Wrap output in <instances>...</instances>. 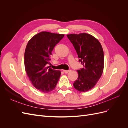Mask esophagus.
Here are the masks:
<instances>
[{
	"label": "esophagus",
	"instance_id": "esophagus-1",
	"mask_svg": "<svg viewBox=\"0 0 128 128\" xmlns=\"http://www.w3.org/2000/svg\"><path fill=\"white\" fill-rule=\"evenodd\" d=\"M69 72H70V70H64V72H65V73H68Z\"/></svg>",
	"mask_w": 128,
	"mask_h": 128
}]
</instances>
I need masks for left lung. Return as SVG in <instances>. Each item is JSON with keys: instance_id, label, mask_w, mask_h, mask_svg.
Masks as SVG:
<instances>
[{"instance_id": "8db88e82", "label": "left lung", "mask_w": 128, "mask_h": 128, "mask_svg": "<svg viewBox=\"0 0 128 128\" xmlns=\"http://www.w3.org/2000/svg\"><path fill=\"white\" fill-rule=\"evenodd\" d=\"M83 67L78 70V77L73 84L77 90L86 92L94 88L101 77L104 66L102 46L97 39L86 33L67 34Z\"/></svg>"}]
</instances>
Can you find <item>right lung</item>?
<instances>
[{
  "mask_svg": "<svg viewBox=\"0 0 128 128\" xmlns=\"http://www.w3.org/2000/svg\"><path fill=\"white\" fill-rule=\"evenodd\" d=\"M64 34L42 32L34 35L27 44L24 66L31 82L39 91L48 93L56 88L61 75L59 70L50 68L51 55Z\"/></svg>",
  "mask_w": 128,
  "mask_h": 128,
  "instance_id": "right-lung-1",
  "label": "right lung"
}]
</instances>
